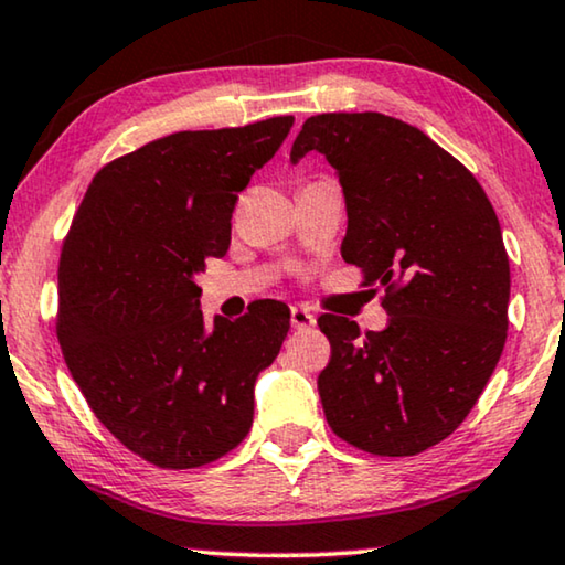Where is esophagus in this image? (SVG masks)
<instances>
[{"mask_svg": "<svg viewBox=\"0 0 565 565\" xmlns=\"http://www.w3.org/2000/svg\"><path fill=\"white\" fill-rule=\"evenodd\" d=\"M290 323H292V329H311V327H316V316H313L311 308L292 306L290 308Z\"/></svg>", "mask_w": 565, "mask_h": 565, "instance_id": "obj_1", "label": "esophagus"}]
</instances>
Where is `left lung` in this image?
Masks as SVG:
<instances>
[{
    "label": "left lung",
    "mask_w": 565,
    "mask_h": 565,
    "mask_svg": "<svg viewBox=\"0 0 565 565\" xmlns=\"http://www.w3.org/2000/svg\"><path fill=\"white\" fill-rule=\"evenodd\" d=\"M321 151L347 200L342 257L383 285V331L323 313L319 396L331 431L383 458L443 443L476 406L507 342L509 257L491 200L452 153L381 113L303 122L290 159Z\"/></svg>",
    "instance_id": "1"
}]
</instances>
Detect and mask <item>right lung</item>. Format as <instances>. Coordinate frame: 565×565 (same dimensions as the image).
I'll return each instance as SVG.
<instances>
[{
    "mask_svg": "<svg viewBox=\"0 0 565 565\" xmlns=\"http://www.w3.org/2000/svg\"><path fill=\"white\" fill-rule=\"evenodd\" d=\"M290 128L280 115L180 130L107 161L61 246L68 373L107 431L151 466H207L249 435L254 381L280 352L290 308L259 300L207 331L195 275L228 252L238 192Z\"/></svg>",
    "mask_w": 565,
    "mask_h": 565,
    "instance_id": "add662e5",
    "label": "right lung"
}]
</instances>
